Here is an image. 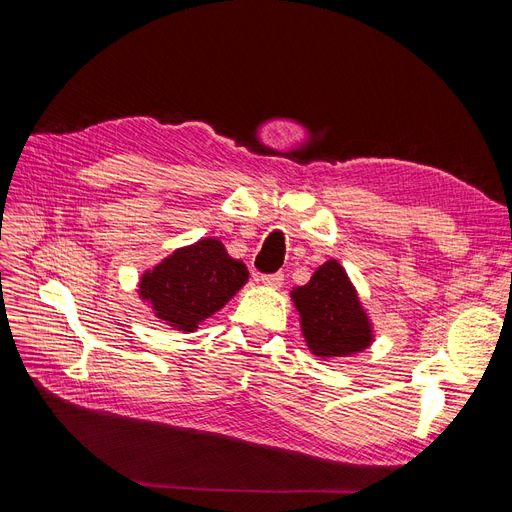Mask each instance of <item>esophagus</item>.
Returning <instances> with one entry per match:
<instances>
[{
	"mask_svg": "<svg viewBox=\"0 0 512 512\" xmlns=\"http://www.w3.org/2000/svg\"><path fill=\"white\" fill-rule=\"evenodd\" d=\"M283 279H285L283 273H273V275H262V277H260V281H262L266 287H275V289L283 285Z\"/></svg>",
	"mask_w": 512,
	"mask_h": 512,
	"instance_id": "esophagus-1",
	"label": "esophagus"
}]
</instances>
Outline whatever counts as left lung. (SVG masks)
<instances>
[{
    "label": "left lung",
    "instance_id": "1",
    "mask_svg": "<svg viewBox=\"0 0 512 512\" xmlns=\"http://www.w3.org/2000/svg\"><path fill=\"white\" fill-rule=\"evenodd\" d=\"M300 312L302 333L312 354L342 358L367 350L373 327L344 266L327 260L312 279L291 291Z\"/></svg>",
    "mask_w": 512,
    "mask_h": 512
}]
</instances>
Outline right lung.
I'll use <instances>...</instances> for the list:
<instances>
[{
  "label": "right lung",
  "instance_id": "1",
  "mask_svg": "<svg viewBox=\"0 0 512 512\" xmlns=\"http://www.w3.org/2000/svg\"><path fill=\"white\" fill-rule=\"evenodd\" d=\"M246 281V264L231 258L221 241L206 237L175 250L143 273L139 296L152 304L166 325L193 331L221 310Z\"/></svg>",
  "mask_w": 512,
  "mask_h": 512
}]
</instances>
